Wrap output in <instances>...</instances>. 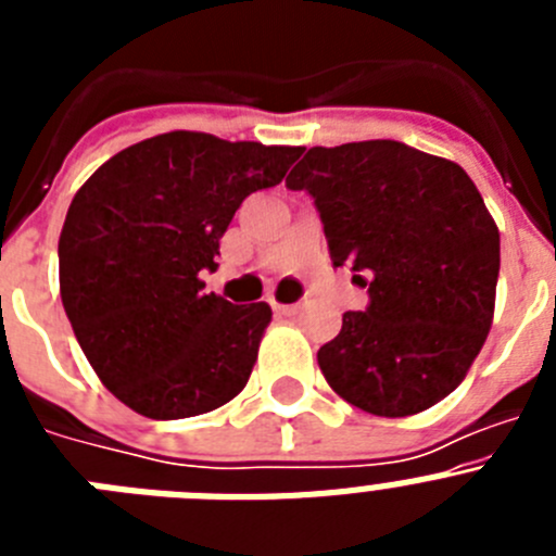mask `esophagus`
<instances>
[{
  "label": "esophagus",
  "instance_id": "1",
  "mask_svg": "<svg viewBox=\"0 0 556 556\" xmlns=\"http://www.w3.org/2000/svg\"><path fill=\"white\" fill-rule=\"evenodd\" d=\"M301 308H303V303H278V301H273V312L283 314V317H292V314H298Z\"/></svg>",
  "mask_w": 556,
  "mask_h": 556
}]
</instances>
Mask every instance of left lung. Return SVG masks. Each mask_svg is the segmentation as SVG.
Returning <instances> with one entry per match:
<instances>
[{
  "mask_svg": "<svg viewBox=\"0 0 556 556\" xmlns=\"http://www.w3.org/2000/svg\"><path fill=\"white\" fill-rule=\"evenodd\" d=\"M320 211L333 267L370 306L317 351L339 397L378 417L440 404L479 356L495 312L501 239L459 164L401 141L312 147L289 172Z\"/></svg>",
  "mask_w": 556,
  "mask_h": 556,
  "instance_id": "left-lung-1",
  "label": "left lung"
}]
</instances>
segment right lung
I'll return each instance as SVG.
<instances>
[{"label":"right lung","mask_w":556,"mask_h":556,"mask_svg":"<svg viewBox=\"0 0 556 556\" xmlns=\"http://www.w3.org/2000/svg\"><path fill=\"white\" fill-rule=\"evenodd\" d=\"M303 147L172 130L108 159L77 189L58 242L61 301L102 384L139 415L219 409L248 384L267 303L203 292L219 239Z\"/></svg>","instance_id":"obj_1"}]
</instances>
